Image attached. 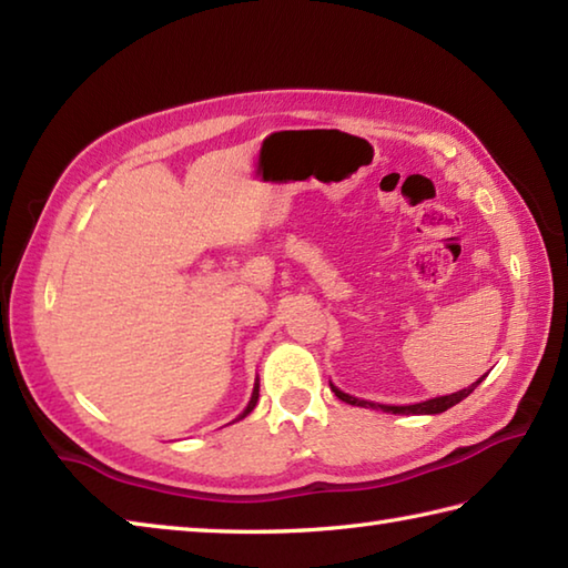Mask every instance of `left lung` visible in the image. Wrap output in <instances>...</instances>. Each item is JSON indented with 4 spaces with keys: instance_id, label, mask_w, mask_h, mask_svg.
<instances>
[{
    "instance_id": "8db88e82",
    "label": "left lung",
    "mask_w": 568,
    "mask_h": 568,
    "mask_svg": "<svg viewBox=\"0 0 568 568\" xmlns=\"http://www.w3.org/2000/svg\"><path fill=\"white\" fill-rule=\"evenodd\" d=\"M485 379V376H483ZM483 379H477L475 384H470L468 388H463V392H455V394H448V396H436V398H428V402H420V404H410V406H384V404H372V402H364V398H357V396H349L339 392V388L335 384L332 386V392H335L337 398H342L344 404H352V406H364V408H382L386 410V414H398V416H433V414H443V410H448L450 406L460 404L463 398H468L477 384H480Z\"/></svg>"
}]
</instances>
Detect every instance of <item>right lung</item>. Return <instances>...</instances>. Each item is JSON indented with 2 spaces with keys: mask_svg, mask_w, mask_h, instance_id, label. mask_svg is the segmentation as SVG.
<instances>
[{
  "mask_svg": "<svg viewBox=\"0 0 568 568\" xmlns=\"http://www.w3.org/2000/svg\"><path fill=\"white\" fill-rule=\"evenodd\" d=\"M255 404H258V382H255V386H253V394H251V402H248V406L243 408V414L236 418V420H241V418H246L251 410L255 408Z\"/></svg>",
  "mask_w": 568,
  "mask_h": 568,
  "instance_id": "right-lung-1",
  "label": "right lung"
}]
</instances>
